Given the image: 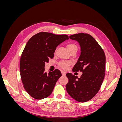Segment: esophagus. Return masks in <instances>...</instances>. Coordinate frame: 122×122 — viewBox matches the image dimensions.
Here are the masks:
<instances>
[{
    "mask_svg": "<svg viewBox=\"0 0 122 122\" xmlns=\"http://www.w3.org/2000/svg\"><path fill=\"white\" fill-rule=\"evenodd\" d=\"M66 72H64V71H61V74L62 76H65L66 75Z\"/></svg>",
    "mask_w": 122,
    "mask_h": 122,
    "instance_id": "obj_1",
    "label": "esophagus"
}]
</instances>
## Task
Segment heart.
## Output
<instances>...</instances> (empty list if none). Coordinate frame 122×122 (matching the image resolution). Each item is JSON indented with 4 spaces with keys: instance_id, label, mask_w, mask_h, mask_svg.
I'll return each instance as SVG.
<instances>
[{
    "instance_id": "heart-1",
    "label": "heart",
    "mask_w": 122,
    "mask_h": 122,
    "mask_svg": "<svg viewBox=\"0 0 122 122\" xmlns=\"http://www.w3.org/2000/svg\"><path fill=\"white\" fill-rule=\"evenodd\" d=\"M76 47L77 46L75 45V44H68V45H67V49L68 50L72 48ZM70 65V62H68V61H62V62H61L60 64L61 67L63 69H67Z\"/></svg>"
}]
</instances>
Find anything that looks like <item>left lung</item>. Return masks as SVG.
<instances>
[{
    "instance_id": "1",
    "label": "left lung",
    "mask_w": 122,
    "mask_h": 122,
    "mask_svg": "<svg viewBox=\"0 0 122 122\" xmlns=\"http://www.w3.org/2000/svg\"><path fill=\"white\" fill-rule=\"evenodd\" d=\"M78 42L80 55L74 66L73 71H80V78L67 73L68 82L66 90L73 99L86 102L97 94L104 78L105 55L102 48L91 35L79 33L69 36Z\"/></svg>"
}]
</instances>
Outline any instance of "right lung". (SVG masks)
<instances>
[{"label": "right lung", "mask_w": 122, "mask_h": 122, "mask_svg": "<svg viewBox=\"0 0 122 122\" xmlns=\"http://www.w3.org/2000/svg\"><path fill=\"white\" fill-rule=\"evenodd\" d=\"M68 39L66 35L43 32L32 36L26 44L20 58V72L24 88L32 98L43 99L52 93L61 74L56 69L47 74L45 63L53 57L56 47Z\"/></svg>", "instance_id": "add662e5"}]
</instances>
